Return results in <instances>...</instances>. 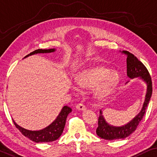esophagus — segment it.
<instances>
[{"mask_svg":"<svg viewBox=\"0 0 157 157\" xmlns=\"http://www.w3.org/2000/svg\"><path fill=\"white\" fill-rule=\"evenodd\" d=\"M76 108H77V109L82 110V111H84V110L86 109L85 105H84L82 103L78 104V105H77V106H76Z\"/></svg>","mask_w":157,"mask_h":157,"instance_id":"34e87169","label":"esophagus"}]
</instances>
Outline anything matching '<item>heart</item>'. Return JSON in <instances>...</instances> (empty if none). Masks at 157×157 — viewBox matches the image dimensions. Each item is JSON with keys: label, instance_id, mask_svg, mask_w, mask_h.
I'll list each match as a JSON object with an SVG mask.
<instances>
[{"label": "heart", "instance_id": "b5f03b06", "mask_svg": "<svg viewBox=\"0 0 157 157\" xmlns=\"http://www.w3.org/2000/svg\"><path fill=\"white\" fill-rule=\"evenodd\" d=\"M120 75L115 71L103 67H97L84 70L76 78L77 84L82 88L96 87V97L103 99L109 96L120 82Z\"/></svg>", "mask_w": 157, "mask_h": 157}]
</instances>
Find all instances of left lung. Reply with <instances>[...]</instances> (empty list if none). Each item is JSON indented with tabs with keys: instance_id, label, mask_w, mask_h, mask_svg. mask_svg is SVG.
Returning <instances> with one entry per match:
<instances>
[{
	"instance_id": "obj_1",
	"label": "left lung",
	"mask_w": 157,
	"mask_h": 157,
	"mask_svg": "<svg viewBox=\"0 0 157 157\" xmlns=\"http://www.w3.org/2000/svg\"><path fill=\"white\" fill-rule=\"evenodd\" d=\"M122 53L127 55V74L130 79L140 78L147 84V89L145 96V100L142 109L140 113L129 122L121 127H116L109 124L106 122L102 115L101 110L100 111V116L98 118V127L96 129V133L100 138L106 140H114L124 139L135 131L139 123L142 120L146 109L149 102L152 94V82L151 76L142 62L139 60L133 54L129 52L122 51Z\"/></svg>"
}]
</instances>
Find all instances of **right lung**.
<instances>
[{"label":"right lung","instance_id":"right-lung-1","mask_svg":"<svg viewBox=\"0 0 157 157\" xmlns=\"http://www.w3.org/2000/svg\"><path fill=\"white\" fill-rule=\"evenodd\" d=\"M55 51H56V49H54V48L53 49L48 50L38 49L30 52V54L26 56L24 58L35 54L49 53V52H53ZM71 112V108L67 107V106H64L63 109H61V112L58 114V116L57 117V118L53 122L50 124L49 126H48L47 127L44 128L43 129L37 130V131H32V130L24 129L23 127H21V126L17 124L14 120H13L15 127L21 131V133L27 138L32 140L33 142H35L36 143L50 142L57 140L61 136L64 128H65L67 117Z\"/></svg>","mask_w":157,"mask_h":157}]
</instances>
